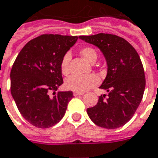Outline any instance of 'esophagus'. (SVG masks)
<instances>
[{
	"instance_id": "esophagus-1",
	"label": "esophagus",
	"mask_w": 158,
	"mask_h": 158,
	"mask_svg": "<svg viewBox=\"0 0 158 158\" xmlns=\"http://www.w3.org/2000/svg\"><path fill=\"white\" fill-rule=\"evenodd\" d=\"M83 93H76V92L73 93V95H74V96H79V95H83Z\"/></svg>"
}]
</instances>
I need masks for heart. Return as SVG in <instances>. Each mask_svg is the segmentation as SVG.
Masks as SVG:
<instances>
[{
  "label": "heart",
  "mask_w": 158,
  "mask_h": 158,
  "mask_svg": "<svg viewBox=\"0 0 158 158\" xmlns=\"http://www.w3.org/2000/svg\"><path fill=\"white\" fill-rule=\"evenodd\" d=\"M80 54L84 59L90 63H94L97 60L98 54L95 49L90 47H85L80 50ZM70 61V54L67 52L62 58L60 63V69L62 73L66 74L68 73V65ZM99 82V79L97 76L93 74L90 75H71L66 78L65 81V87L71 91L76 93H84L89 90L90 88L97 85Z\"/></svg>",
  "instance_id": "1"
}]
</instances>
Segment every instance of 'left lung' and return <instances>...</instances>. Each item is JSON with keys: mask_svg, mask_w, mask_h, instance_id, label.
<instances>
[{"mask_svg": "<svg viewBox=\"0 0 158 158\" xmlns=\"http://www.w3.org/2000/svg\"><path fill=\"white\" fill-rule=\"evenodd\" d=\"M97 47L105 57L107 74L101 84L106 94L98 97L96 106L88 108L89 118L95 124L117 129L131 119L141 103L145 89V76L140 57L124 39L114 34H98L79 36Z\"/></svg>", "mask_w": 158, "mask_h": 158, "instance_id": "obj_1", "label": "left lung"}]
</instances>
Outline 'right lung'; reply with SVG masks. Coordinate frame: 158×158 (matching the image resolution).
Here are the masks:
<instances>
[{
	"instance_id": "right-lung-1",
	"label": "right lung",
	"mask_w": 158,
	"mask_h": 158,
	"mask_svg": "<svg viewBox=\"0 0 158 158\" xmlns=\"http://www.w3.org/2000/svg\"><path fill=\"white\" fill-rule=\"evenodd\" d=\"M77 40L78 36L40 35L26 44L13 65L12 97L22 117L35 127H52L65 115L73 93L58 91L63 84L60 63Z\"/></svg>"
}]
</instances>
